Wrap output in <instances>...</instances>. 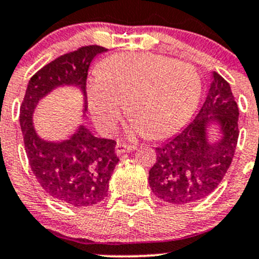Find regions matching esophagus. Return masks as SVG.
Returning <instances> with one entry per match:
<instances>
[{
    "label": "esophagus",
    "instance_id": "34e87169",
    "mask_svg": "<svg viewBox=\"0 0 259 259\" xmlns=\"http://www.w3.org/2000/svg\"><path fill=\"white\" fill-rule=\"evenodd\" d=\"M134 149H135L134 146L124 144L121 143V142H117V144H116V154H117V156H121V154L126 153V152L134 151Z\"/></svg>",
    "mask_w": 259,
    "mask_h": 259
}]
</instances>
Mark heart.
Instances as JSON below:
<instances>
[{"instance_id": "heart-1", "label": "heart", "mask_w": 259, "mask_h": 259, "mask_svg": "<svg viewBox=\"0 0 259 259\" xmlns=\"http://www.w3.org/2000/svg\"><path fill=\"white\" fill-rule=\"evenodd\" d=\"M88 105L102 132L115 130L122 113L133 116L130 135L166 138L189 120L200 96V78L184 62L153 53L106 59L87 88Z\"/></svg>"}]
</instances>
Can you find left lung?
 <instances>
[{
    "label": "left lung",
    "instance_id": "left-lung-1",
    "mask_svg": "<svg viewBox=\"0 0 259 259\" xmlns=\"http://www.w3.org/2000/svg\"><path fill=\"white\" fill-rule=\"evenodd\" d=\"M239 108L230 84L216 71L195 118L170 141L157 147L149 187L171 204H188L211 194L228 172L239 138ZM219 127V140L209 135Z\"/></svg>",
    "mask_w": 259,
    "mask_h": 259
}]
</instances>
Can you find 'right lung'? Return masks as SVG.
Listing matches in <instances>:
<instances>
[{
	"label": "right lung",
	"instance_id": "right-lung-1",
	"mask_svg": "<svg viewBox=\"0 0 259 259\" xmlns=\"http://www.w3.org/2000/svg\"><path fill=\"white\" fill-rule=\"evenodd\" d=\"M106 51L101 46H85L53 60L31 76L20 106V127L31 171L48 195L72 207L93 206L107 197L118 162L116 142L94 137L85 125L66 141H45L35 132L33 113L53 89L71 85L83 94L85 116L88 69L92 60Z\"/></svg>",
	"mask_w": 259,
	"mask_h": 259
}]
</instances>
